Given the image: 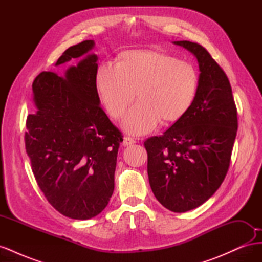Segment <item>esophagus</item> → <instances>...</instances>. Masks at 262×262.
Listing matches in <instances>:
<instances>
[{"mask_svg": "<svg viewBox=\"0 0 262 262\" xmlns=\"http://www.w3.org/2000/svg\"><path fill=\"white\" fill-rule=\"evenodd\" d=\"M134 143H136V140H134L133 138H130V137H124L123 138V142H122L123 146H129V145L134 144Z\"/></svg>", "mask_w": 262, "mask_h": 262, "instance_id": "esophagus-1", "label": "esophagus"}]
</instances>
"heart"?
<instances>
[{
  "label": "heart",
  "mask_w": 262,
  "mask_h": 262,
  "mask_svg": "<svg viewBox=\"0 0 262 262\" xmlns=\"http://www.w3.org/2000/svg\"><path fill=\"white\" fill-rule=\"evenodd\" d=\"M96 91L107 113L120 118L134 95L139 100L126 112L122 125L133 134L152 131L161 122L177 121L192 105L198 75L188 62L156 51H125L119 63L97 69Z\"/></svg>",
  "instance_id": "1"
}]
</instances>
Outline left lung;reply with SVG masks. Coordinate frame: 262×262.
<instances>
[{
    "instance_id": "1",
    "label": "left lung",
    "mask_w": 262,
    "mask_h": 262,
    "mask_svg": "<svg viewBox=\"0 0 262 262\" xmlns=\"http://www.w3.org/2000/svg\"><path fill=\"white\" fill-rule=\"evenodd\" d=\"M173 43L193 53L199 63L196 94L188 112L144 146L155 198L166 209L182 213L200 207L222 185L238 121L231 84L208 50L187 40Z\"/></svg>"
}]
</instances>
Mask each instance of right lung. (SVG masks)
Returning a JSON list of instances; mask_svg holds the SVG:
<instances>
[{
  "mask_svg": "<svg viewBox=\"0 0 262 262\" xmlns=\"http://www.w3.org/2000/svg\"><path fill=\"white\" fill-rule=\"evenodd\" d=\"M94 40L70 47L61 66L85 57L60 76L41 72L33 83L37 113L27 117L25 146L46 199L64 216L89 220L104 210L115 189L123 137L99 106Z\"/></svg>",
  "mask_w": 262,
  "mask_h": 262,
  "instance_id": "add662e5",
  "label": "right lung"
}]
</instances>
